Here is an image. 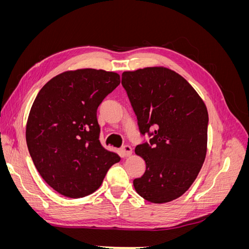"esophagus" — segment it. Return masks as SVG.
<instances>
[{
	"mask_svg": "<svg viewBox=\"0 0 249 249\" xmlns=\"http://www.w3.org/2000/svg\"><path fill=\"white\" fill-rule=\"evenodd\" d=\"M122 153L124 157H130L132 155V147L130 145H124L122 147Z\"/></svg>",
	"mask_w": 249,
	"mask_h": 249,
	"instance_id": "34e87169",
	"label": "esophagus"
}]
</instances>
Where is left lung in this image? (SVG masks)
I'll return each mask as SVG.
<instances>
[{
	"label": "left lung",
	"mask_w": 249,
	"mask_h": 249,
	"mask_svg": "<svg viewBox=\"0 0 249 249\" xmlns=\"http://www.w3.org/2000/svg\"><path fill=\"white\" fill-rule=\"evenodd\" d=\"M122 77L141 134L155 126L149 143L135 148L146 164L144 175L134 179L135 190L154 203L175 200L189 189L206 159V105L189 83L167 67L124 71Z\"/></svg>",
	"instance_id": "left-lung-1"
}]
</instances>
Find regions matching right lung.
<instances>
[{
    "instance_id": "right-lung-1",
    "label": "right lung",
    "mask_w": 249,
    "mask_h": 249,
    "mask_svg": "<svg viewBox=\"0 0 249 249\" xmlns=\"http://www.w3.org/2000/svg\"><path fill=\"white\" fill-rule=\"evenodd\" d=\"M120 83L116 72L94 69L57 74L37 94L26 124L30 156L46 183L71 198L99 189L120 161L99 140L96 110Z\"/></svg>"
}]
</instances>
